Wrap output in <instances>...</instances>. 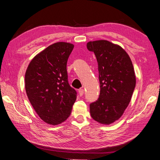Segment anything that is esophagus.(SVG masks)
Here are the masks:
<instances>
[{
	"label": "esophagus",
	"mask_w": 160,
	"mask_h": 160,
	"mask_svg": "<svg viewBox=\"0 0 160 160\" xmlns=\"http://www.w3.org/2000/svg\"><path fill=\"white\" fill-rule=\"evenodd\" d=\"M78 93H79V95L80 97H82L83 95V94H84V90H83V89H80V90H78Z\"/></svg>",
	"instance_id": "esophagus-1"
}]
</instances>
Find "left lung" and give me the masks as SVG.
Returning <instances> with one entry per match:
<instances>
[{"instance_id": "obj_1", "label": "left lung", "mask_w": 160, "mask_h": 160, "mask_svg": "<svg viewBox=\"0 0 160 160\" xmlns=\"http://www.w3.org/2000/svg\"><path fill=\"white\" fill-rule=\"evenodd\" d=\"M87 48L97 58L100 84L99 98L90 104V115L109 125L121 118L131 101L136 82L133 66L123 48L107 40L89 42Z\"/></svg>"}]
</instances>
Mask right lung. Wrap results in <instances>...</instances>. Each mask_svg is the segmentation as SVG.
<instances>
[{
    "mask_svg": "<svg viewBox=\"0 0 160 160\" xmlns=\"http://www.w3.org/2000/svg\"><path fill=\"white\" fill-rule=\"evenodd\" d=\"M74 45L56 42L38 53L25 72V90L44 122L58 125L69 117L77 92L68 80L67 61Z\"/></svg>",
    "mask_w": 160,
    "mask_h": 160,
    "instance_id": "add662e5",
    "label": "right lung"
}]
</instances>
